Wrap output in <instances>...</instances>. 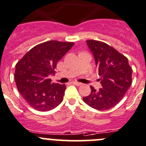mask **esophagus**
<instances>
[{"instance_id":"1","label":"esophagus","mask_w":146,"mask_h":146,"mask_svg":"<svg viewBox=\"0 0 146 146\" xmlns=\"http://www.w3.org/2000/svg\"><path fill=\"white\" fill-rule=\"evenodd\" d=\"M72 83L74 85H76V86H81L82 85L81 83H79V82H77V81H73L72 82Z\"/></svg>"}]
</instances>
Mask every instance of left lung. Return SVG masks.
Returning <instances> with one entry per match:
<instances>
[{
	"label": "left lung",
	"mask_w": 146,
	"mask_h": 146,
	"mask_svg": "<svg viewBox=\"0 0 146 146\" xmlns=\"http://www.w3.org/2000/svg\"><path fill=\"white\" fill-rule=\"evenodd\" d=\"M93 55L100 76L102 88L96 90L90 86L91 93L83 97V101L93 108L106 111L116 106L132 83V68L128 58L103 42L86 40Z\"/></svg>",
	"instance_id": "obj_1"
}]
</instances>
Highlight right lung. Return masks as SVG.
Instances as JSON below:
<instances>
[{"mask_svg":"<svg viewBox=\"0 0 146 146\" xmlns=\"http://www.w3.org/2000/svg\"><path fill=\"white\" fill-rule=\"evenodd\" d=\"M71 42L49 40L31 48L15 65L17 88L27 103L39 111L57 107L63 100L66 86L52 83L58 60L73 47Z\"/></svg>","mask_w":146,"mask_h":146,"instance_id":"right-lung-1","label":"right lung"}]
</instances>
